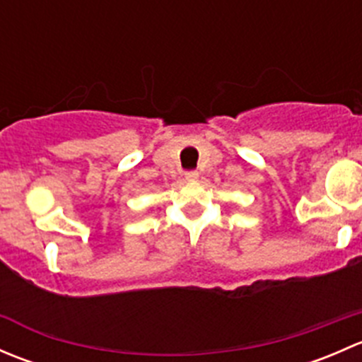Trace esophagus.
Listing matches in <instances>:
<instances>
[{"mask_svg": "<svg viewBox=\"0 0 362 362\" xmlns=\"http://www.w3.org/2000/svg\"><path fill=\"white\" fill-rule=\"evenodd\" d=\"M185 178H187L189 182H196L199 178V173L198 171H187V173H185Z\"/></svg>", "mask_w": 362, "mask_h": 362, "instance_id": "esophagus-1", "label": "esophagus"}]
</instances>
